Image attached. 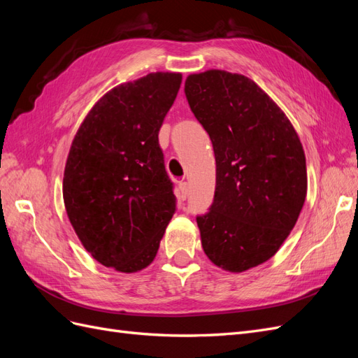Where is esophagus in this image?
I'll return each instance as SVG.
<instances>
[{"instance_id": "1", "label": "esophagus", "mask_w": 358, "mask_h": 358, "mask_svg": "<svg viewBox=\"0 0 358 358\" xmlns=\"http://www.w3.org/2000/svg\"><path fill=\"white\" fill-rule=\"evenodd\" d=\"M188 192H189L188 182H180V183H179V199H180V200H187Z\"/></svg>"}]
</instances>
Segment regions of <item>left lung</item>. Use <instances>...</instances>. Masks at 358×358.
I'll list each match as a JSON object with an SVG mask.
<instances>
[{"label": "left lung", "instance_id": "8db88e82", "mask_svg": "<svg viewBox=\"0 0 358 358\" xmlns=\"http://www.w3.org/2000/svg\"><path fill=\"white\" fill-rule=\"evenodd\" d=\"M185 96L216 161L213 201L197 215L203 251L243 272L273 257L296 225L308 189L305 152L284 112L242 74H191Z\"/></svg>", "mask_w": 358, "mask_h": 358}]
</instances>
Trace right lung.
<instances>
[{
	"label": "right lung",
	"instance_id": "add662e5",
	"mask_svg": "<svg viewBox=\"0 0 358 358\" xmlns=\"http://www.w3.org/2000/svg\"><path fill=\"white\" fill-rule=\"evenodd\" d=\"M180 83L179 73H150L116 86L71 143L62 183L70 222L86 251L119 272L154 262L176 212L158 133Z\"/></svg>",
	"mask_w": 358,
	"mask_h": 358
}]
</instances>
